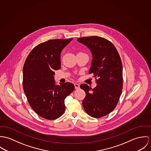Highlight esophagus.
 Listing matches in <instances>:
<instances>
[{"mask_svg": "<svg viewBox=\"0 0 151 151\" xmlns=\"http://www.w3.org/2000/svg\"><path fill=\"white\" fill-rule=\"evenodd\" d=\"M74 86H75V88L76 89H79L80 88V85L78 83H74Z\"/></svg>", "mask_w": 151, "mask_h": 151, "instance_id": "34e87169", "label": "esophagus"}]
</instances>
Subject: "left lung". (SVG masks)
<instances>
[{
	"instance_id": "left-lung-1",
	"label": "left lung",
	"mask_w": 151,
	"mask_h": 151,
	"mask_svg": "<svg viewBox=\"0 0 151 151\" xmlns=\"http://www.w3.org/2000/svg\"><path fill=\"white\" fill-rule=\"evenodd\" d=\"M77 41L88 48L92 54L89 73L97 78L94 88L81 85L86 93L82 101L84 109L91 117L99 118L111 112L116 107L123 87V67L114 45L99 36L82 37Z\"/></svg>"
}]
</instances>
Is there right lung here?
Segmentation results:
<instances>
[{
    "label": "right lung",
    "instance_id": "add662e5",
    "mask_svg": "<svg viewBox=\"0 0 151 151\" xmlns=\"http://www.w3.org/2000/svg\"><path fill=\"white\" fill-rule=\"evenodd\" d=\"M72 40H49L36 46L23 67V88L28 102L40 116L49 120L65 112V99L75 89L71 83L56 84L54 70L61 68V52Z\"/></svg>",
    "mask_w": 151,
    "mask_h": 151
}]
</instances>
